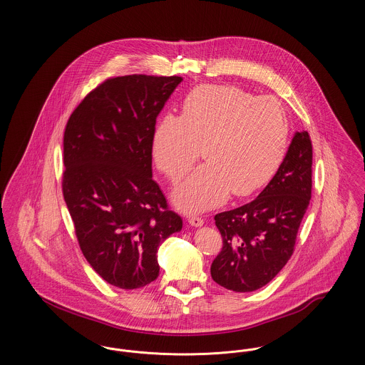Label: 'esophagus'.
I'll list each match as a JSON object with an SVG mask.
<instances>
[{"mask_svg": "<svg viewBox=\"0 0 365 365\" xmlns=\"http://www.w3.org/2000/svg\"><path fill=\"white\" fill-rule=\"evenodd\" d=\"M187 222L190 223L191 226L194 227H201L204 225V219L198 217V216H189Z\"/></svg>", "mask_w": 365, "mask_h": 365, "instance_id": "esophagus-1", "label": "esophagus"}]
</instances>
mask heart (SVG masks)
Wrapping results in <instances>:
<instances>
[{
    "label": "heart",
    "instance_id": "1",
    "mask_svg": "<svg viewBox=\"0 0 365 365\" xmlns=\"http://www.w3.org/2000/svg\"><path fill=\"white\" fill-rule=\"evenodd\" d=\"M289 119L272 97H256L235 86L194 88L182 115H164L152 138V156L171 180L189 171L200 155L208 160L173 192L183 212L198 213L222 205L230 192L250 195L264 187L284 158Z\"/></svg>",
    "mask_w": 365,
    "mask_h": 365
}]
</instances>
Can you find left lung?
Masks as SVG:
<instances>
[{
	"label": "left lung",
	"instance_id": "8db88e82",
	"mask_svg": "<svg viewBox=\"0 0 365 365\" xmlns=\"http://www.w3.org/2000/svg\"><path fill=\"white\" fill-rule=\"evenodd\" d=\"M311 194L312 142L307 131H297L259 197L215 216L223 247L210 265L212 279L228 290L247 293L275 278L294 252Z\"/></svg>",
	"mask_w": 365,
	"mask_h": 365
}]
</instances>
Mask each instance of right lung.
Returning a JSON list of instances; mask_svg holds the SVG:
<instances>
[{"instance_id":"obj_1","label":"right lung","mask_w":365,"mask_h":365,"mask_svg":"<svg viewBox=\"0 0 365 365\" xmlns=\"http://www.w3.org/2000/svg\"><path fill=\"white\" fill-rule=\"evenodd\" d=\"M182 81L108 79L78 105L64 131L63 194L81 250L105 282L124 290L158 277V247L183 226L152 179L157 116Z\"/></svg>"}]
</instances>
